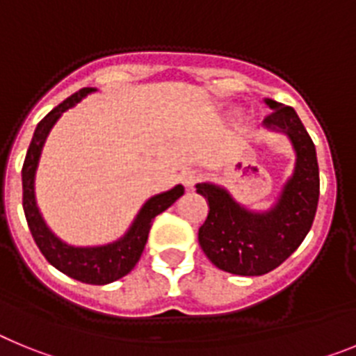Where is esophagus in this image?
Segmentation results:
<instances>
[{
	"mask_svg": "<svg viewBox=\"0 0 356 356\" xmlns=\"http://www.w3.org/2000/svg\"><path fill=\"white\" fill-rule=\"evenodd\" d=\"M201 178V172L200 171H194V169H188V171L181 172V181H184L185 187H194V185L200 181Z\"/></svg>",
	"mask_w": 356,
	"mask_h": 356,
	"instance_id": "esophagus-1",
	"label": "esophagus"
}]
</instances>
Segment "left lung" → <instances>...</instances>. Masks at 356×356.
I'll list each match as a JSON object with an SVG mask.
<instances>
[{"label": "left lung", "instance_id": "8db88e82", "mask_svg": "<svg viewBox=\"0 0 356 356\" xmlns=\"http://www.w3.org/2000/svg\"><path fill=\"white\" fill-rule=\"evenodd\" d=\"M266 105L273 112L264 119V127L287 135L296 151L294 172L275 207L253 212L219 185H196L210 209L197 234L200 246L213 266L232 275L260 276L284 264L312 228L319 201L316 146L303 122L292 106L273 99H266Z\"/></svg>", "mask_w": 356, "mask_h": 356}]
</instances>
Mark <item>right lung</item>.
Returning a JSON list of instances; mask_svg holds the SVG:
<instances>
[{
  "mask_svg": "<svg viewBox=\"0 0 356 356\" xmlns=\"http://www.w3.org/2000/svg\"><path fill=\"white\" fill-rule=\"evenodd\" d=\"M94 90L96 89H90V87L78 90L72 96H69L65 102H62L60 105L55 106L37 124L33 139H31L30 147H28L26 159H24L23 172H21L23 175V209L31 237L39 246L40 253L44 254V259L48 260L53 267H56L64 275L78 280L81 284L106 285L122 278V276H127L134 269L135 264L139 262L147 242L153 219L159 213H162L163 210H168L184 194V187L176 185L168 193L149 197L143 205V209L139 210L127 234L115 242L105 244V246H69L53 234L48 225L44 222L35 203V188H33V185H35V171L37 165H39L40 151H42V146L48 139L53 124L60 119L65 110L72 108L87 94L94 92Z\"/></svg>",
  "mask_w": 356,
  "mask_h": 356,
  "instance_id": "obj_1",
  "label": "right lung"
}]
</instances>
